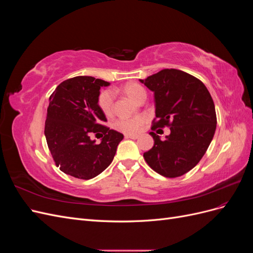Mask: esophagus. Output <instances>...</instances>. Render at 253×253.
I'll return each mask as SVG.
<instances>
[{
    "label": "esophagus",
    "mask_w": 253,
    "mask_h": 253,
    "mask_svg": "<svg viewBox=\"0 0 253 253\" xmlns=\"http://www.w3.org/2000/svg\"><path fill=\"white\" fill-rule=\"evenodd\" d=\"M125 137L126 139H137V138H138V136H137V135H129V134H126Z\"/></svg>",
    "instance_id": "34e87169"
}]
</instances>
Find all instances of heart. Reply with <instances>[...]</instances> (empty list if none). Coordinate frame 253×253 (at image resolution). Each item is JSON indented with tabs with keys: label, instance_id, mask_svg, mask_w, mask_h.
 <instances>
[{
	"label": "heart",
	"instance_id": "1",
	"mask_svg": "<svg viewBox=\"0 0 253 253\" xmlns=\"http://www.w3.org/2000/svg\"><path fill=\"white\" fill-rule=\"evenodd\" d=\"M124 91L126 96L132 99L135 102H140L142 99L147 97L145 90L142 86L137 83H127L124 87ZM98 105L102 113L106 116H111L114 111V91L112 89L102 90L98 98ZM145 119L143 117L134 118H121L114 124V126L118 131L126 134H135L139 132L143 126Z\"/></svg>",
	"mask_w": 253,
	"mask_h": 253
}]
</instances>
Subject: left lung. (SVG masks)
<instances>
[{"mask_svg": "<svg viewBox=\"0 0 253 253\" xmlns=\"http://www.w3.org/2000/svg\"><path fill=\"white\" fill-rule=\"evenodd\" d=\"M154 93L155 116L152 129L170 126L162 140L151 132L153 148L143 153L147 164L165 177H178L200 163L216 128V113L205 84L185 72L166 68L139 80Z\"/></svg>", "mask_w": 253, "mask_h": 253, "instance_id": "1", "label": "left lung"}]
</instances>
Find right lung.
Listing matches in <instances>:
<instances>
[{
    "label": "right lung",
    "instance_id": "obj_1",
    "mask_svg": "<svg viewBox=\"0 0 253 253\" xmlns=\"http://www.w3.org/2000/svg\"><path fill=\"white\" fill-rule=\"evenodd\" d=\"M110 82L90 76H78L60 83L49 97L45 138L57 167L80 179H90L113 162L121 133L102 126L105 115L98 105L102 86ZM91 133L105 135L100 144Z\"/></svg>",
    "mask_w": 253,
    "mask_h": 253
}]
</instances>
